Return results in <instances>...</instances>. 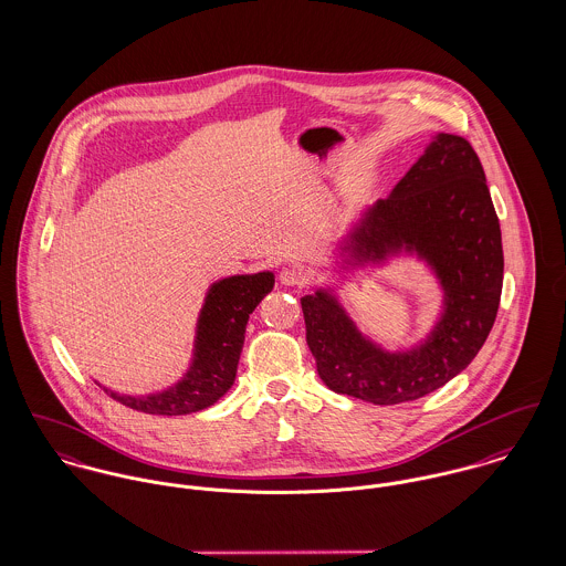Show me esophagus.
Masks as SVG:
<instances>
[{"label":"esophagus","instance_id":"esophagus-1","mask_svg":"<svg viewBox=\"0 0 566 566\" xmlns=\"http://www.w3.org/2000/svg\"><path fill=\"white\" fill-rule=\"evenodd\" d=\"M279 279H281L283 285H303L305 283V272L298 265H285V268H281Z\"/></svg>","mask_w":566,"mask_h":566}]
</instances>
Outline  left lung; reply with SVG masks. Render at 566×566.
<instances>
[{
	"instance_id": "8db88e82",
	"label": "left lung",
	"mask_w": 566,
	"mask_h": 566,
	"mask_svg": "<svg viewBox=\"0 0 566 566\" xmlns=\"http://www.w3.org/2000/svg\"><path fill=\"white\" fill-rule=\"evenodd\" d=\"M416 256L438 279L442 310L416 346L386 350L366 337L333 287L301 298L318 375L337 395L375 405L416 401L480 353L503 285L499 218L480 157L458 135L438 133L388 198L366 207L339 243V268Z\"/></svg>"
}]
</instances>
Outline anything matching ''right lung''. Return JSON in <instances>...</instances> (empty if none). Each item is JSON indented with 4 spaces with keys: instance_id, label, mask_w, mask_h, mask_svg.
Masks as SVG:
<instances>
[{
    "instance_id": "add662e5",
    "label": "right lung",
    "mask_w": 566,
    "mask_h": 566,
    "mask_svg": "<svg viewBox=\"0 0 566 566\" xmlns=\"http://www.w3.org/2000/svg\"><path fill=\"white\" fill-rule=\"evenodd\" d=\"M274 287L272 272L235 274L211 283L196 324L193 355L187 373L161 392L142 397L104 388L115 401L137 411L182 416L218 403L235 384L245 324Z\"/></svg>"
}]
</instances>
